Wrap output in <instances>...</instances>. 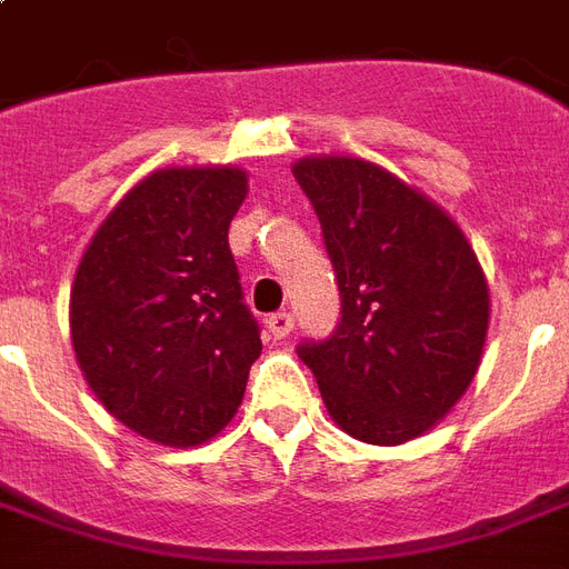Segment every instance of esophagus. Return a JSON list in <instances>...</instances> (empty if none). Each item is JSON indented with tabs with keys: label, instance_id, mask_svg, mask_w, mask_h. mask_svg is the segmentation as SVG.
I'll return each instance as SVG.
<instances>
[{
	"label": "esophagus",
	"instance_id": "obj_1",
	"mask_svg": "<svg viewBox=\"0 0 569 569\" xmlns=\"http://www.w3.org/2000/svg\"><path fill=\"white\" fill-rule=\"evenodd\" d=\"M266 325H268V333H271L274 340H286V337L292 333L295 319H292V313H286V310H280V313L268 316Z\"/></svg>",
	"mask_w": 569,
	"mask_h": 569
}]
</instances>
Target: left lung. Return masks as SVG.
I'll return each mask as SVG.
<instances>
[{
    "label": "left lung",
    "instance_id": "8db88e82",
    "mask_svg": "<svg viewBox=\"0 0 569 569\" xmlns=\"http://www.w3.org/2000/svg\"><path fill=\"white\" fill-rule=\"evenodd\" d=\"M340 286L328 340L298 346L328 415L367 445L432 429L475 379L489 328V286L462 229L432 199L361 158H303Z\"/></svg>",
    "mask_w": 569,
    "mask_h": 569
}]
</instances>
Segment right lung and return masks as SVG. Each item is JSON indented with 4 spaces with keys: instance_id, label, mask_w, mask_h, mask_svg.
<instances>
[{
    "instance_id": "right-lung-1",
    "label": "right lung",
    "mask_w": 569,
    "mask_h": 569,
    "mask_svg": "<svg viewBox=\"0 0 569 569\" xmlns=\"http://www.w3.org/2000/svg\"><path fill=\"white\" fill-rule=\"evenodd\" d=\"M244 197L238 167L158 169L112 208L77 266V363L142 439L193 448L241 406L262 352L229 250Z\"/></svg>"
}]
</instances>
